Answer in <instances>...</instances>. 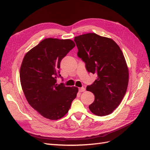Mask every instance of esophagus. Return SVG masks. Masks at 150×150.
<instances>
[{
  "mask_svg": "<svg viewBox=\"0 0 150 150\" xmlns=\"http://www.w3.org/2000/svg\"><path fill=\"white\" fill-rule=\"evenodd\" d=\"M85 88H79V93H82V92H84L85 91Z\"/></svg>",
  "mask_w": 150,
  "mask_h": 150,
  "instance_id": "34e87169",
  "label": "esophagus"
}]
</instances>
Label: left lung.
Returning a JSON list of instances; mask_svg holds the SVG:
<instances>
[{
    "instance_id": "left-lung-1",
    "label": "left lung",
    "mask_w": 150,
    "mask_h": 150,
    "mask_svg": "<svg viewBox=\"0 0 150 150\" xmlns=\"http://www.w3.org/2000/svg\"><path fill=\"white\" fill-rule=\"evenodd\" d=\"M74 41L86 70L98 75L86 88L95 96L89 110L99 116L110 115L120 105L128 88L129 72L123 54L114 40L95 33L77 36Z\"/></svg>"
}]
</instances>
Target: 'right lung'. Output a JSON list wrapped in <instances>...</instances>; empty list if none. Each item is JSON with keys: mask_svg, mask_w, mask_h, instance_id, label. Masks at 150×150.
<instances>
[{"mask_svg": "<svg viewBox=\"0 0 150 150\" xmlns=\"http://www.w3.org/2000/svg\"><path fill=\"white\" fill-rule=\"evenodd\" d=\"M75 44L70 39L47 38L27 53L20 69V80L27 101L46 118L56 120L69 111L78 88L57 84L61 61Z\"/></svg>", "mask_w": 150, "mask_h": 150, "instance_id": "1", "label": "right lung"}]
</instances>
